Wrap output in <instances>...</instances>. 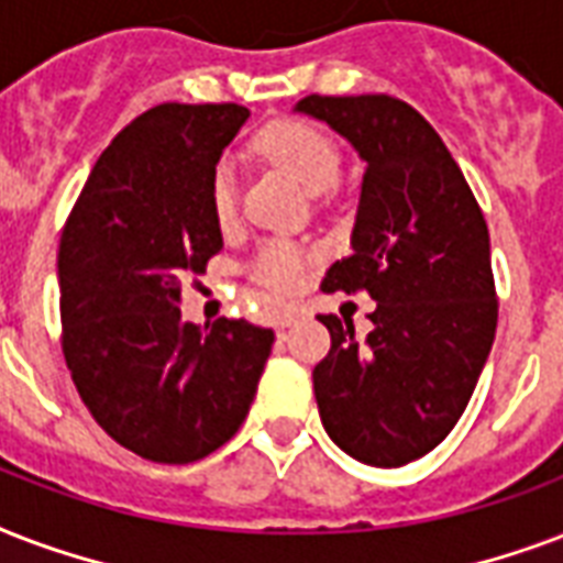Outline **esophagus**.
I'll return each mask as SVG.
<instances>
[{"label":"esophagus","instance_id":"34e87169","mask_svg":"<svg viewBox=\"0 0 563 563\" xmlns=\"http://www.w3.org/2000/svg\"><path fill=\"white\" fill-rule=\"evenodd\" d=\"M302 313H305L302 305H285V308H282V311H278L276 325H278V329H290V325H294V322L299 320V317H302Z\"/></svg>","mask_w":563,"mask_h":563}]
</instances>
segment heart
Segmentation results:
<instances>
[{
	"label": "heart",
	"instance_id": "obj_1",
	"mask_svg": "<svg viewBox=\"0 0 563 563\" xmlns=\"http://www.w3.org/2000/svg\"><path fill=\"white\" fill-rule=\"evenodd\" d=\"M255 150L287 176H294L308 194H322L334 187L341 176V150L329 134L311 123L299 120H282L267 129H261L255 137ZM208 202H211L213 220L220 225H232L238 220V176L229 161H220L211 173L208 185ZM311 264V252L290 241H269L252 258V282L273 294H287L302 285Z\"/></svg>",
	"mask_w": 563,
	"mask_h": 563
}]
</instances>
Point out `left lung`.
I'll use <instances>...</instances> for the list:
<instances>
[{"instance_id":"8db88e82","label":"left lung","mask_w":563,"mask_h":563,"mask_svg":"<svg viewBox=\"0 0 563 563\" xmlns=\"http://www.w3.org/2000/svg\"><path fill=\"white\" fill-rule=\"evenodd\" d=\"M364 161L352 255L322 290H367L373 331L322 313L329 355L313 396L329 438L361 464L402 467L438 446L467 408L496 334L490 234L467 178L411 104L385 93L305 96L294 108Z\"/></svg>"}]
</instances>
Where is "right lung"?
Segmentation results:
<instances>
[{
  "mask_svg": "<svg viewBox=\"0 0 563 563\" xmlns=\"http://www.w3.org/2000/svg\"><path fill=\"white\" fill-rule=\"evenodd\" d=\"M243 104L167 102L125 125L60 232L64 358L81 402L120 446L190 464L234 438L276 334L246 320H181V278L222 250L208 202Z\"/></svg>",
  "mask_w": 563,
  "mask_h": 563,
  "instance_id": "obj_1",
  "label": "right lung"
}]
</instances>
